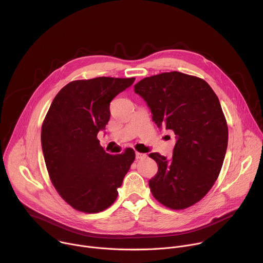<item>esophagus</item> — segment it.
Returning a JSON list of instances; mask_svg holds the SVG:
<instances>
[{"label":"esophagus","instance_id":"obj_1","mask_svg":"<svg viewBox=\"0 0 263 263\" xmlns=\"http://www.w3.org/2000/svg\"><path fill=\"white\" fill-rule=\"evenodd\" d=\"M135 156H136V159H143L146 157V154H143V153H139V152H136L135 153Z\"/></svg>","mask_w":263,"mask_h":263}]
</instances>
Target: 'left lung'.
<instances>
[{
	"mask_svg": "<svg viewBox=\"0 0 263 263\" xmlns=\"http://www.w3.org/2000/svg\"><path fill=\"white\" fill-rule=\"evenodd\" d=\"M159 129L176 135L173 157L151 153L158 164L148 181L154 198L171 209L199 202L217 179L228 145L218 98L203 79L179 71L147 77L134 85Z\"/></svg>",
	"mask_w": 263,
	"mask_h": 263,
	"instance_id": "1",
	"label": "left lung"
}]
</instances>
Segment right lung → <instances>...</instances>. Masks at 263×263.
Returning a JSON list of instances; mask_svg holds the SVG:
<instances>
[{"label": "right lung", "mask_w": 263, "mask_h": 263, "mask_svg": "<svg viewBox=\"0 0 263 263\" xmlns=\"http://www.w3.org/2000/svg\"><path fill=\"white\" fill-rule=\"evenodd\" d=\"M135 78L99 77L72 81L53 100L42 127V147L51 181L76 210L97 213L118 198V189L135 159L132 148L110 155L99 131L110 119V102Z\"/></svg>", "instance_id": "1"}]
</instances>
